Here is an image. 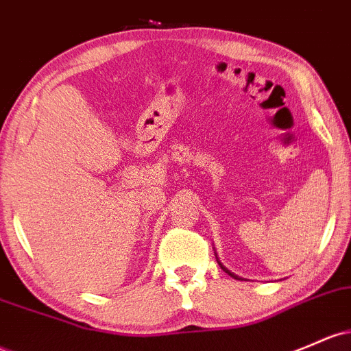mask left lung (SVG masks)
<instances>
[{"label":"left lung","mask_w":351,"mask_h":351,"mask_svg":"<svg viewBox=\"0 0 351 351\" xmlns=\"http://www.w3.org/2000/svg\"><path fill=\"white\" fill-rule=\"evenodd\" d=\"M215 256H217V253H215ZM217 261H218V265H219V267H221V269H223V271H225V273H228V275H230V276H233V278H234V280H241V278H240V276H238V275H234V273H232V271H230V269H228V268H226V267H223V265H221V261H219V260H218V256H217Z\"/></svg>","instance_id":"obj_1"}]
</instances>
